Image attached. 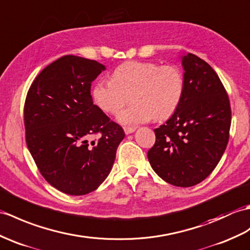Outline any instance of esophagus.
<instances>
[{
    "instance_id": "obj_1",
    "label": "esophagus",
    "mask_w": 250,
    "mask_h": 250,
    "mask_svg": "<svg viewBox=\"0 0 250 250\" xmlns=\"http://www.w3.org/2000/svg\"><path fill=\"white\" fill-rule=\"evenodd\" d=\"M124 130H125V134L127 135V134H131V133L134 132V131L136 130V126H133V127H127V126H125V127H124Z\"/></svg>"
}]
</instances>
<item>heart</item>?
<instances>
[{"mask_svg": "<svg viewBox=\"0 0 250 250\" xmlns=\"http://www.w3.org/2000/svg\"><path fill=\"white\" fill-rule=\"evenodd\" d=\"M184 95V78L175 65L153 62H126L115 69L112 81L101 80L92 89L97 105L107 114L119 112L117 120L127 127L154 118L164 120L177 111Z\"/></svg>", "mask_w": 250, "mask_h": 250, "instance_id": "b5f03b06", "label": "heart"}]
</instances>
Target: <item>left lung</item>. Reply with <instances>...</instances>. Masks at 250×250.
<instances>
[{
	"label": "left lung",
	"instance_id": "1",
	"mask_svg": "<svg viewBox=\"0 0 250 250\" xmlns=\"http://www.w3.org/2000/svg\"><path fill=\"white\" fill-rule=\"evenodd\" d=\"M184 95L177 111L158 129L148 151L152 169L167 183L189 188L210 175L229 141L230 101L217 73L204 60L181 57Z\"/></svg>",
	"mask_w": 250,
	"mask_h": 250
}]
</instances>
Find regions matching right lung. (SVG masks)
<instances>
[{
	"label": "right lung",
	"mask_w": 250,
	"mask_h": 250,
	"mask_svg": "<svg viewBox=\"0 0 250 250\" xmlns=\"http://www.w3.org/2000/svg\"><path fill=\"white\" fill-rule=\"evenodd\" d=\"M104 69L96 61L62 56L46 66L27 91V148L42 177L68 195H86L100 187L125 137L123 127L92 102L91 82Z\"/></svg>",
	"instance_id": "1"
}]
</instances>
